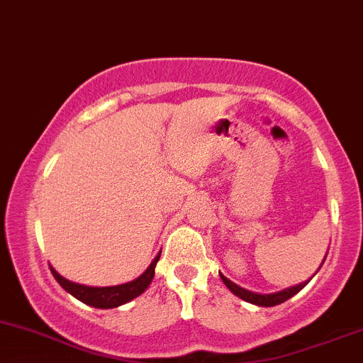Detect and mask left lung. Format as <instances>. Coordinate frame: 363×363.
<instances>
[{"instance_id":"left-lung-1","label":"left lung","mask_w":363,"mask_h":363,"mask_svg":"<svg viewBox=\"0 0 363 363\" xmlns=\"http://www.w3.org/2000/svg\"><path fill=\"white\" fill-rule=\"evenodd\" d=\"M323 261H325V258H323ZM323 261H322V264H323ZM322 264H320V267H322ZM315 274H317V272H315ZM220 277H221V280H223L225 286H227L228 289L233 292V294L239 296V298L244 299V301L252 303V305H258V306H277V305H280V303L287 301V299L292 298V296L298 294V292L301 291L308 282H310V279H308V280H305V282L298 284V286L287 287V289H282L279 292H272V294H258V292L247 291V289H244V287L237 286V284H233L232 280H228L223 274H220Z\"/></svg>"}]
</instances>
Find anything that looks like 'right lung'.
<instances>
[{
	"label": "right lung",
	"instance_id": "add662e5",
	"mask_svg": "<svg viewBox=\"0 0 363 363\" xmlns=\"http://www.w3.org/2000/svg\"><path fill=\"white\" fill-rule=\"evenodd\" d=\"M159 258H161V252L152 259L145 272L138 277V279L131 280V282L119 284V286H108V287H91V286H83V284H76L67 280L65 277H62L53 267H50L53 277L69 294H72L74 298L83 301L84 305L102 308V310H108V308H118L124 303H130L131 299L138 298L142 292L147 291V287L150 286L152 279L155 275V264H157Z\"/></svg>",
	"mask_w": 363,
	"mask_h": 363
}]
</instances>
